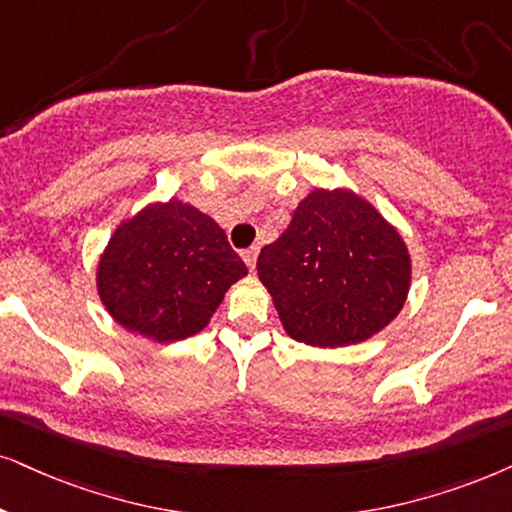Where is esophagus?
Returning <instances> with one entry per match:
<instances>
[{"label": "esophagus", "mask_w": 512, "mask_h": 512, "mask_svg": "<svg viewBox=\"0 0 512 512\" xmlns=\"http://www.w3.org/2000/svg\"><path fill=\"white\" fill-rule=\"evenodd\" d=\"M257 248H248L243 252V260H245V264H248V269L250 271H255V264H257Z\"/></svg>", "instance_id": "esophagus-1"}]
</instances>
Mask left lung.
<instances>
[{
    "label": "left lung",
    "mask_w": 512,
    "mask_h": 512,
    "mask_svg": "<svg viewBox=\"0 0 512 512\" xmlns=\"http://www.w3.org/2000/svg\"><path fill=\"white\" fill-rule=\"evenodd\" d=\"M257 276L290 338L349 347L397 319L411 290V252L361 193L316 186L260 252Z\"/></svg>",
    "instance_id": "obj_1"
}]
</instances>
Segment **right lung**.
Returning <instances> with one entry per match:
<instances>
[{"label":"right lung","mask_w":512,"mask_h":512,"mask_svg":"<svg viewBox=\"0 0 512 512\" xmlns=\"http://www.w3.org/2000/svg\"><path fill=\"white\" fill-rule=\"evenodd\" d=\"M243 276L222 226L170 198L115 226L96 262V293L125 331L167 345L203 331Z\"/></svg>","instance_id":"right-lung-1"}]
</instances>
